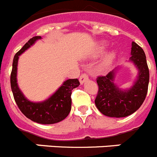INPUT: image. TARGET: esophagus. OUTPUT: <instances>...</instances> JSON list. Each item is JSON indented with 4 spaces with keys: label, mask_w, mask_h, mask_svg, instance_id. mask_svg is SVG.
Here are the masks:
<instances>
[{
    "label": "esophagus",
    "mask_w": 157,
    "mask_h": 157,
    "mask_svg": "<svg viewBox=\"0 0 157 157\" xmlns=\"http://www.w3.org/2000/svg\"><path fill=\"white\" fill-rule=\"evenodd\" d=\"M88 78H89V77H88V75H86V74H82V75H81V76H80L79 78L80 83L82 85L86 81H87Z\"/></svg>",
    "instance_id": "esophagus-1"
}]
</instances>
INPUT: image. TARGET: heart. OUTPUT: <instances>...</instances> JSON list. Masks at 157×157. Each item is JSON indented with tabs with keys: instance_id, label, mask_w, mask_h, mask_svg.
Wrapping results in <instances>:
<instances>
[{
	"instance_id": "heart-1",
	"label": "heart",
	"mask_w": 157,
	"mask_h": 157,
	"mask_svg": "<svg viewBox=\"0 0 157 157\" xmlns=\"http://www.w3.org/2000/svg\"><path fill=\"white\" fill-rule=\"evenodd\" d=\"M107 46H108V44L107 42L102 40V41H100L98 44H97V46L95 47V48L94 49L93 52L91 53V57L93 58H96L98 56H99L100 55H101L103 52H105V50L106 49ZM116 56H117V53L115 51H110L108 53L103 56V58L101 59V61L99 62V63L97 66V69L98 71H104L106 69L109 68V66L112 64V63L113 62V60L116 58Z\"/></svg>"
}]
</instances>
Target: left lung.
<instances>
[{
    "label": "left lung",
    "mask_w": 157,
    "mask_h": 157,
    "mask_svg": "<svg viewBox=\"0 0 157 157\" xmlns=\"http://www.w3.org/2000/svg\"><path fill=\"white\" fill-rule=\"evenodd\" d=\"M128 62L132 63L138 71L136 79L129 88L122 89L114 82L118 67L107 75L97 78L98 93L95 99V105L107 117H127L136 112L145 99L149 71L144 52L135 42H132L131 57Z\"/></svg>",
    "instance_id": "8db88e82"
}]
</instances>
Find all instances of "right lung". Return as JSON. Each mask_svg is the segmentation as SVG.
I'll return each instance as SVG.
<instances>
[{"label": "right lung", "instance_id": "right-lung-1", "mask_svg": "<svg viewBox=\"0 0 157 157\" xmlns=\"http://www.w3.org/2000/svg\"><path fill=\"white\" fill-rule=\"evenodd\" d=\"M41 39V36L33 37L15 55L10 82L13 97L21 112L33 121L39 124H50L59 122L67 117L71 109V95L72 90L78 87L80 83L77 78L66 80L53 94L42 101L35 102L25 97L17 83L19 56Z\"/></svg>", "mask_w": 157, "mask_h": 157}]
</instances>
